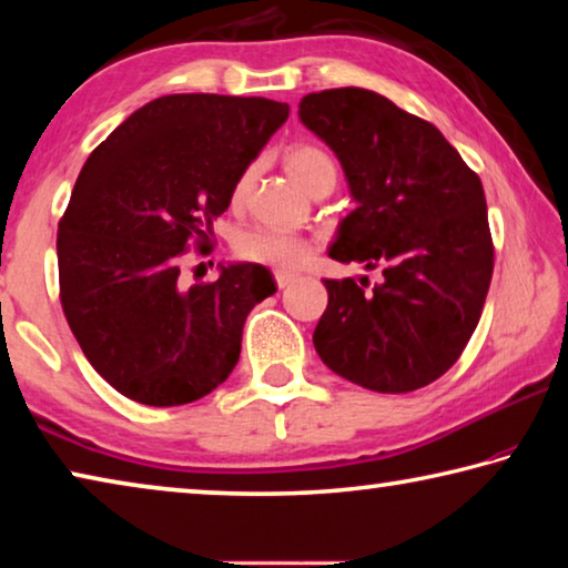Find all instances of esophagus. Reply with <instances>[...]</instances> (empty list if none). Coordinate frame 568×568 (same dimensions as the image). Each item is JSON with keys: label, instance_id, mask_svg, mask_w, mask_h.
I'll use <instances>...</instances> for the list:
<instances>
[{"label": "esophagus", "instance_id": "esophagus-1", "mask_svg": "<svg viewBox=\"0 0 568 568\" xmlns=\"http://www.w3.org/2000/svg\"><path fill=\"white\" fill-rule=\"evenodd\" d=\"M295 281V273H287V271H275V283L277 287H285Z\"/></svg>", "mask_w": 568, "mask_h": 568}]
</instances>
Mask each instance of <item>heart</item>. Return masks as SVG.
I'll return each mask as SVG.
<instances>
[{
	"mask_svg": "<svg viewBox=\"0 0 568 568\" xmlns=\"http://www.w3.org/2000/svg\"><path fill=\"white\" fill-rule=\"evenodd\" d=\"M285 168L291 172L297 185L305 187L307 192L318 187H335L338 180V168H335L333 158L328 152L315 148V145H295L285 155ZM255 170L247 168L243 175L237 178L233 187V203H243L250 182H253ZM311 243L305 237L291 233V230L273 227V225H255L247 227L235 240V253L243 261L273 265V267H295L307 257Z\"/></svg>",
	"mask_w": 568,
	"mask_h": 568,
	"instance_id": "obj_1",
	"label": "heart"
}]
</instances>
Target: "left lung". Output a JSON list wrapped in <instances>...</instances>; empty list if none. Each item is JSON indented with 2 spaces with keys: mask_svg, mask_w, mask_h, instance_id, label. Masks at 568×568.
I'll list each match as a JSON object with an SVG mask.
<instances>
[{
  "mask_svg": "<svg viewBox=\"0 0 568 568\" xmlns=\"http://www.w3.org/2000/svg\"><path fill=\"white\" fill-rule=\"evenodd\" d=\"M297 118L341 160L355 200L328 255L383 271L371 291L368 277L323 281L315 351L368 390L428 386L464 353L491 285L484 185L434 124L378 92H311Z\"/></svg>",
  "mask_w": 568,
  "mask_h": 568,
  "instance_id": "8db88e82",
  "label": "left lung"
}]
</instances>
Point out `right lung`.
<instances>
[{"label": "right lung", "instance_id": "obj_1", "mask_svg": "<svg viewBox=\"0 0 568 568\" xmlns=\"http://www.w3.org/2000/svg\"><path fill=\"white\" fill-rule=\"evenodd\" d=\"M285 102L168 94L92 150L57 230L60 301L77 343L114 390L145 406L213 393L240 358L247 313L275 293L267 267L220 265L180 287L237 178L287 120Z\"/></svg>", "mask_w": 568, "mask_h": 568}]
</instances>
